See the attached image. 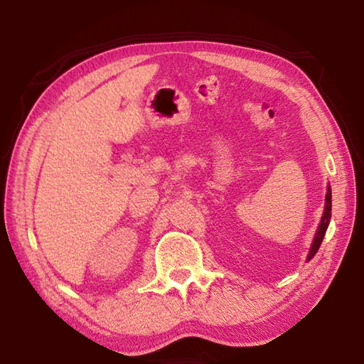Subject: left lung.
<instances>
[{"instance_id": "left-lung-1", "label": "left lung", "mask_w": 364, "mask_h": 364, "mask_svg": "<svg viewBox=\"0 0 364 364\" xmlns=\"http://www.w3.org/2000/svg\"><path fill=\"white\" fill-rule=\"evenodd\" d=\"M331 188H328V194H326V205H324V213H323V218H321V223H319L318 228V232L315 239H313V244H311V249H310V254H308L306 260H311L313 257L319 249V245L323 242V237L326 234V230H328V225H329V220H331Z\"/></svg>"}]
</instances>
